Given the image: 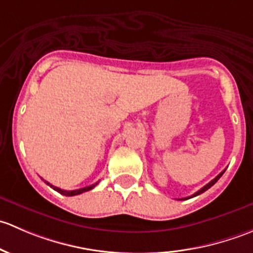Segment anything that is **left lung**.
Instances as JSON below:
<instances>
[{"instance_id":"left-lung-1","label":"left lung","mask_w":253,"mask_h":253,"mask_svg":"<svg viewBox=\"0 0 253 253\" xmlns=\"http://www.w3.org/2000/svg\"><path fill=\"white\" fill-rule=\"evenodd\" d=\"M224 172H225V170H224V171H221V172H220V174H219L218 176H216V177H215V178H213V180H211V182H209V183H207V185L205 186V187H202V188H201V190H200V191H197V192H196V193H193V195H192V196H190V197H186V198H181V200H188V198H192V197H196V196H198V195H201V193L206 192V191H207V190H208V188H211V186H213V185H214V183H215V182H216V181H218V180H219V178H220V177H221V175H223V174H224Z\"/></svg>"}]
</instances>
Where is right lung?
<instances>
[{"instance_id": "add662e5", "label": "right lung", "mask_w": 253, "mask_h": 253, "mask_svg": "<svg viewBox=\"0 0 253 253\" xmlns=\"http://www.w3.org/2000/svg\"><path fill=\"white\" fill-rule=\"evenodd\" d=\"M45 182H46L47 185L50 186V187H52L53 190H55V191H57L58 193H61V195H63V196H76V195H81V193H83V192H86V191H90L91 188H94V187H95L96 185H98V182H96V183H94V185H91V186H86V187H84V188H79V190H73V191H65V190H61V188L56 187V186L51 185V183H48L47 181H45Z\"/></svg>"}]
</instances>
